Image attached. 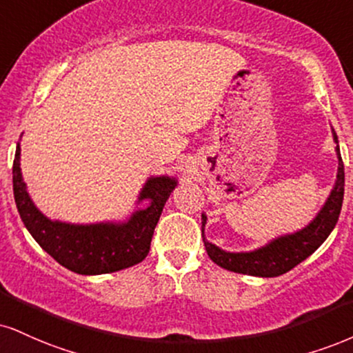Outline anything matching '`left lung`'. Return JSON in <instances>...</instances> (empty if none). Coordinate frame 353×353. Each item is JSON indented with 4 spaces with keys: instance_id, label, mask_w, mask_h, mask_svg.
Returning a JSON list of instances; mask_svg holds the SVG:
<instances>
[{
    "instance_id": "left-lung-1",
    "label": "left lung",
    "mask_w": 353,
    "mask_h": 353,
    "mask_svg": "<svg viewBox=\"0 0 353 353\" xmlns=\"http://www.w3.org/2000/svg\"><path fill=\"white\" fill-rule=\"evenodd\" d=\"M334 141H337V134L334 133ZM339 158V171L337 181H335L332 192L327 199L324 207H322L316 219L312 220L303 230L291 233V235L279 236L270 241L266 246L254 250V252L246 253H230L223 252L219 246L212 245L205 240L202 230L203 245H205L207 254L210 260L217 263L222 268L233 271V273L261 276V278H274V276L284 274L288 271L298 266L301 261L311 256L319 246L324 243L330 232L334 230L337 223L339 215H341L342 201H343V185H345V174H343V163L339 144L335 148ZM207 217L202 214V225L205 227Z\"/></svg>"
}]
</instances>
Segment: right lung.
<instances>
[{"label": "right lung", "mask_w": 353, "mask_h": 353, "mask_svg": "<svg viewBox=\"0 0 353 353\" xmlns=\"http://www.w3.org/2000/svg\"><path fill=\"white\" fill-rule=\"evenodd\" d=\"M19 156L18 144L12 163L16 207L32 239L59 265L79 274H105L130 268L146 258L164 203L177 185L176 179L150 177L139 194V202L146 199L150 205L136 210L128 222L74 225L49 220L36 209L23 181Z\"/></svg>", "instance_id": "right-lung-1"}]
</instances>
